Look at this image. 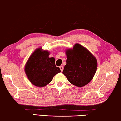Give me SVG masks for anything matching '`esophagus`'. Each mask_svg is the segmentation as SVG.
<instances>
[{
    "instance_id": "esophagus-1",
    "label": "esophagus",
    "mask_w": 121,
    "mask_h": 121,
    "mask_svg": "<svg viewBox=\"0 0 121 121\" xmlns=\"http://www.w3.org/2000/svg\"><path fill=\"white\" fill-rule=\"evenodd\" d=\"M59 68H60V69L61 70V72H62L63 69H64V68H63V66H61L59 67Z\"/></svg>"
}]
</instances>
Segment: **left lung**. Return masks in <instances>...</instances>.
Wrapping results in <instances>:
<instances>
[{"mask_svg":"<svg viewBox=\"0 0 121 121\" xmlns=\"http://www.w3.org/2000/svg\"><path fill=\"white\" fill-rule=\"evenodd\" d=\"M65 51L66 65L62 73L70 83L83 87L94 77L97 68V59L87 48L79 43Z\"/></svg>","mask_w":121,"mask_h":121,"instance_id":"obj_1","label":"left lung"}]
</instances>
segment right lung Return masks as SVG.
I'll list each match as a JSON object with an SVG mask.
<instances>
[{
	"label": "right lung",
	"instance_id": "add662e5",
	"mask_svg": "<svg viewBox=\"0 0 121 121\" xmlns=\"http://www.w3.org/2000/svg\"><path fill=\"white\" fill-rule=\"evenodd\" d=\"M50 52L38 48L29 57L24 67L27 78L37 87H44L49 84L54 75L61 72L56 66L54 57H49Z\"/></svg>",
	"mask_w": 121,
	"mask_h": 121
}]
</instances>
